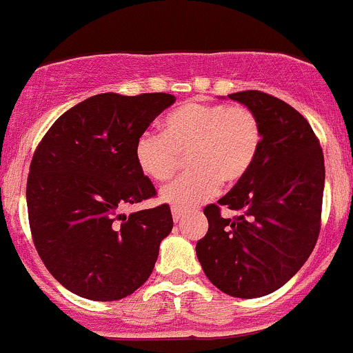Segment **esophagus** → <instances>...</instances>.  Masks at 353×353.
<instances>
[{
  "label": "esophagus",
  "mask_w": 353,
  "mask_h": 353,
  "mask_svg": "<svg viewBox=\"0 0 353 353\" xmlns=\"http://www.w3.org/2000/svg\"><path fill=\"white\" fill-rule=\"evenodd\" d=\"M184 215H186V213L181 212V210L172 208V219H174V222H176V223H181V222H183V220H184Z\"/></svg>",
  "instance_id": "obj_1"
}]
</instances>
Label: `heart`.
Instances as JSON below:
<instances>
[{"mask_svg":"<svg viewBox=\"0 0 353 353\" xmlns=\"http://www.w3.org/2000/svg\"><path fill=\"white\" fill-rule=\"evenodd\" d=\"M261 148V126L245 108L191 101L170 110L163 134L145 131L134 143L141 172L157 183L172 179L186 157L191 170L160 193L172 208L186 212L219 191L220 181L236 184L251 170Z\"/></svg>","mask_w":353,"mask_h":353,"instance_id":"b5f03b06","label":"heart"}]
</instances>
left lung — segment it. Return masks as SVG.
<instances>
[{
  "mask_svg": "<svg viewBox=\"0 0 353 353\" xmlns=\"http://www.w3.org/2000/svg\"><path fill=\"white\" fill-rule=\"evenodd\" d=\"M261 126V148L248 174L208 205V232L196 256L210 282L227 295L256 299L285 285L314 249L321 222L325 157L302 114L259 90L227 95ZM239 209L234 221L219 206Z\"/></svg>",
  "mask_w": 353,
  "mask_h": 353,
  "instance_id": "1",
  "label": "left lung"
}]
</instances>
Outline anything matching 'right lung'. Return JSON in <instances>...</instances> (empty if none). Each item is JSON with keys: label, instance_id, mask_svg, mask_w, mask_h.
<instances>
[{"label": "right lung", "instance_id": "1", "mask_svg": "<svg viewBox=\"0 0 353 353\" xmlns=\"http://www.w3.org/2000/svg\"><path fill=\"white\" fill-rule=\"evenodd\" d=\"M170 94H99L66 110L39 143L27 181L32 237L42 263L73 294L119 301L154 272L172 230L169 205L126 215L155 196L138 169L134 143Z\"/></svg>", "mask_w": 353, "mask_h": 353}]
</instances>
